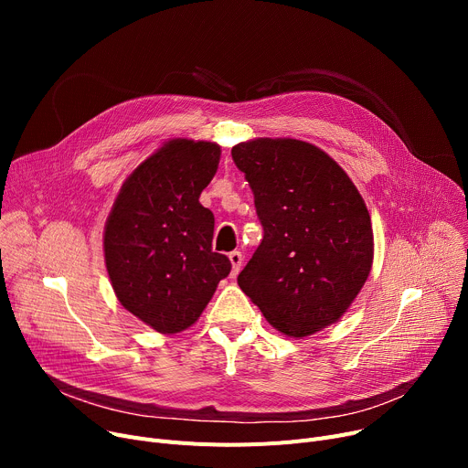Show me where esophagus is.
Masks as SVG:
<instances>
[{
	"label": "esophagus",
	"mask_w": 468,
	"mask_h": 468,
	"mask_svg": "<svg viewBox=\"0 0 468 468\" xmlns=\"http://www.w3.org/2000/svg\"><path fill=\"white\" fill-rule=\"evenodd\" d=\"M229 261H231V277H237L239 275V271H240V267H242V254L239 252V250H233V252H229Z\"/></svg>",
	"instance_id": "34e87169"
}]
</instances>
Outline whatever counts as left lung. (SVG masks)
<instances>
[{"mask_svg":"<svg viewBox=\"0 0 468 468\" xmlns=\"http://www.w3.org/2000/svg\"><path fill=\"white\" fill-rule=\"evenodd\" d=\"M231 157L254 193L263 239L237 282L284 335L323 330L351 307L374 261L370 212L328 154L293 138H256Z\"/></svg>","mask_w":468,"mask_h":468,"instance_id":"left-lung-1","label":"left lung"}]
</instances>
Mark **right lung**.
<instances>
[{"mask_svg": "<svg viewBox=\"0 0 468 468\" xmlns=\"http://www.w3.org/2000/svg\"><path fill=\"white\" fill-rule=\"evenodd\" d=\"M219 145L175 138L122 184L104 229L106 269L121 305L161 334L189 328L231 271L212 250L214 214L199 203Z\"/></svg>", "mask_w": 468, "mask_h": 468, "instance_id": "1", "label": "right lung"}]
</instances>
